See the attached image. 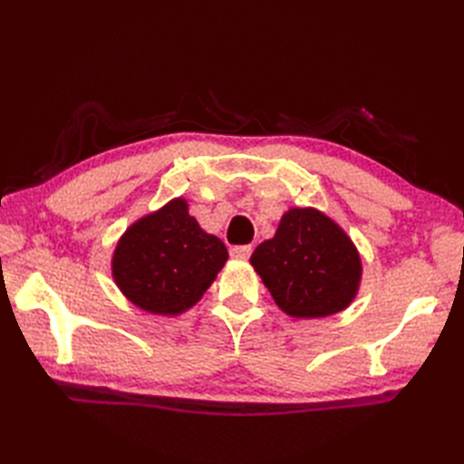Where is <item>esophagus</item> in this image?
Returning <instances> with one entry per match:
<instances>
[{
    "label": "esophagus",
    "instance_id": "34e87169",
    "mask_svg": "<svg viewBox=\"0 0 464 464\" xmlns=\"http://www.w3.org/2000/svg\"><path fill=\"white\" fill-rule=\"evenodd\" d=\"M251 253H253V249L249 247V245H237V247L231 249V257H235V259H249Z\"/></svg>",
    "mask_w": 464,
    "mask_h": 464
}]
</instances>
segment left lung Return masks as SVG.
Segmentation results:
<instances>
[{
    "instance_id": "1",
    "label": "left lung",
    "mask_w": 464,
    "mask_h": 464,
    "mask_svg": "<svg viewBox=\"0 0 464 464\" xmlns=\"http://www.w3.org/2000/svg\"><path fill=\"white\" fill-rule=\"evenodd\" d=\"M251 265L277 307L293 319H321L354 301L362 261L339 223L314 207L285 211L273 239L251 255Z\"/></svg>"
}]
</instances>
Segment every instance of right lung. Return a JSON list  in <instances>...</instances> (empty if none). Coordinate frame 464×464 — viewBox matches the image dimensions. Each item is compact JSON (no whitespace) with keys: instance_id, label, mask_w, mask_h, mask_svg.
I'll list each match as a JSON object with an SVG mask.
<instances>
[{"instance_id":"obj_1","label":"right lung","mask_w":464,"mask_h":464,"mask_svg":"<svg viewBox=\"0 0 464 464\" xmlns=\"http://www.w3.org/2000/svg\"><path fill=\"white\" fill-rule=\"evenodd\" d=\"M227 259L225 243L203 231L187 199L175 197L127 227L115 245L111 275L135 307L177 317L201 301Z\"/></svg>"}]
</instances>
